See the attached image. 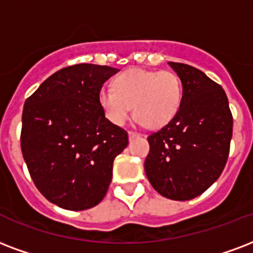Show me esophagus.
Here are the masks:
<instances>
[{"instance_id": "esophagus-1", "label": "esophagus", "mask_w": 253, "mask_h": 253, "mask_svg": "<svg viewBox=\"0 0 253 253\" xmlns=\"http://www.w3.org/2000/svg\"><path fill=\"white\" fill-rule=\"evenodd\" d=\"M136 136H139V134H138V132H134V131H128V138H130V139H134V138H136Z\"/></svg>"}]
</instances>
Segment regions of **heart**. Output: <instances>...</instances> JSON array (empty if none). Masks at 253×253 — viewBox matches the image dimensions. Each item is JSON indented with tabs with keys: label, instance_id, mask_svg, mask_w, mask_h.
Masks as SVG:
<instances>
[{
	"label": "heart",
	"instance_id": "1",
	"mask_svg": "<svg viewBox=\"0 0 253 253\" xmlns=\"http://www.w3.org/2000/svg\"><path fill=\"white\" fill-rule=\"evenodd\" d=\"M182 96V82L172 71L128 69L114 80V88H102L99 103L114 125H125L134 107L136 122L155 128L178 114Z\"/></svg>",
	"mask_w": 253,
	"mask_h": 253
}]
</instances>
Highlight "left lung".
<instances>
[{
  "label": "left lung",
  "instance_id": "left-lung-1",
  "mask_svg": "<svg viewBox=\"0 0 253 253\" xmlns=\"http://www.w3.org/2000/svg\"><path fill=\"white\" fill-rule=\"evenodd\" d=\"M169 65L182 82V103L165 127L148 135L144 171L161 195L183 202L203 194L220 176L234 121L220 84L190 65Z\"/></svg>",
  "mask_w": 253,
  "mask_h": 253
}]
</instances>
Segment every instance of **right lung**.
<instances>
[{"instance_id":"1","label":"right lung","mask_w":253,"mask_h":253,"mask_svg":"<svg viewBox=\"0 0 253 253\" xmlns=\"http://www.w3.org/2000/svg\"><path fill=\"white\" fill-rule=\"evenodd\" d=\"M118 69L80 63L50 75L22 111L21 150L33 182L58 207L101 203L128 135L105 117L99 91Z\"/></svg>"}]
</instances>
